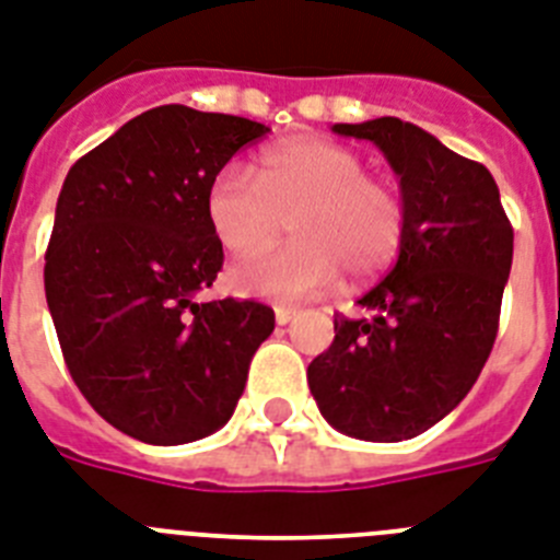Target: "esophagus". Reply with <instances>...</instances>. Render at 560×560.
Here are the masks:
<instances>
[{
    "mask_svg": "<svg viewBox=\"0 0 560 560\" xmlns=\"http://www.w3.org/2000/svg\"><path fill=\"white\" fill-rule=\"evenodd\" d=\"M293 318H295V307H276V324H279V327L290 324Z\"/></svg>",
    "mask_w": 560,
    "mask_h": 560,
    "instance_id": "obj_1",
    "label": "esophagus"
}]
</instances>
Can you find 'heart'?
<instances>
[{
    "mask_svg": "<svg viewBox=\"0 0 560 560\" xmlns=\"http://www.w3.org/2000/svg\"><path fill=\"white\" fill-rule=\"evenodd\" d=\"M205 215L233 256L270 250L288 224L295 238L288 250L244 258L228 276L236 293L276 302L322 293L341 270L352 281L373 279L396 261L407 233L401 192L368 176L355 150L313 136L267 148L253 178L238 167L215 173Z\"/></svg>",
    "mask_w": 560,
    "mask_h": 560,
    "instance_id": "heart-1",
    "label": "heart"
}]
</instances>
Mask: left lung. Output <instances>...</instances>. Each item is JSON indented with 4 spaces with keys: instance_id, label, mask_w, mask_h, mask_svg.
<instances>
[{
    "instance_id": "1",
    "label": "left lung",
    "mask_w": 560,
    "mask_h": 560,
    "mask_svg": "<svg viewBox=\"0 0 560 560\" xmlns=\"http://www.w3.org/2000/svg\"><path fill=\"white\" fill-rule=\"evenodd\" d=\"M368 139L401 185L407 233L396 267L336 316L307 384L327 424L361 441L416 439L467 396L495 345L512 224L492 173L396 116L332 125Z\"/></svg>"
}]
</instances>
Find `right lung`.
<instances>
[{"mask_svg":"<svg viewBox=\"0 0 560 560\" xmlns=\"http://www.w3.org/2000/svg\"><path fill=\"white\" fill-rule=\"evenodd\" d=\"M270 128L162 105L121 125L65 178L45 295L65 364L107 424L144 444L224 427L276 327L258 302H199L224 253L205 215L213 176Z\"/></svg>","mask_w":560,"mask_h":560,"instance_id":"add662e5","label":"right lung"}]
</instances>
